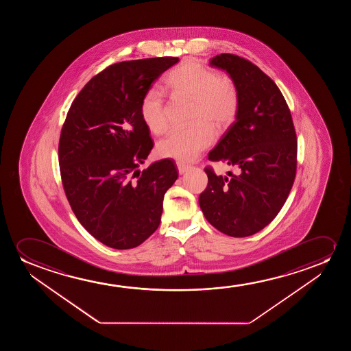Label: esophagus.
<instances>
[{
  "label": "esophagus",
  "instance_id": "34e87169",
  "mask_svg": "<svg viewBox=\"0 0 351 351\" xmlns=\"http://www.w3.org/2000/svg\"><path fill=\"white\" fill-rule=\"evenodd\" d=\"M178 173H180V175H183V173L187 171L188 169H189V167H188V165H184V164L182 163H178Z\"/></svg>",
  "mask_w": 351,
  "mask_h": 351
}]
</instances>
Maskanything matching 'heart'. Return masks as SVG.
Masks as SVG:
<instances>
[{
    "instance_id": "1",
    "label": "heart",
    "mask_w": 351,
    "mask_h": 351,
    "mask_svg": "<svg viewBox=\"0 0 351 351\" xmlns=\"http://www.w3.org/2000/svg\"><path fill=\"white\" fill-rule=\"evenodd\" d=\"M165 87L173 96L192 99L191 119L197 121L188 128L173 130L157 144V154L180 163L193 162L215 139V128H226L235 121L240 108V93L235 82L199 62L186 60L165 79ZM145 125L154 134L168 128L167 106L163 93L149 88L140 104Z\"/></svg>"
}]
</instances>
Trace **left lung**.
<instances>
[{"mask_svg": "<svg viewBox=\"0 0 351 351\" xmlns=\"http://www.w3.org/2000/svg\"><path fill=\"white\" fill-rule=\"evenodd\" d=\"M210 66L235 82L240 108L208 159L236 167L237 173L205 169L208 183L199 205L221 232L247 237L269 226L288 197L296 175V133L282 92L260 68L231 53L212 58Z\"/></svg>", "mask_w": 351, "mask_h": 351, "instance_id": "8db88e82", "label": "left lung"}]
</instances>
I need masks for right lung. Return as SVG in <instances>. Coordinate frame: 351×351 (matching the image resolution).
Instances as JSON below:
<instances>
[{"label": "right lung", "mask_w": 351, "mask_h": 351, "mask_svg": "<svg viewBox=\"0 0 351 351\" xmlns=\"http://www.w3.org/2000/svg\"><path fill=\"white\" fill-rule=\"evenodd\" d=\"M178 62L167 56L111 64L68 111L58 145L66 197L82 226L110 248H135L157 230L164 194L178 180L170 159L138 169L154 147L140 115L143 97Z\"/></svg>", "instance_id": "1"}]
</instances>
